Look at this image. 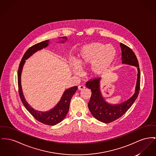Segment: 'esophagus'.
Returning a JSON list of instances; mask_svg holds the SVG:
<instances>
[{
  "instance_id": "obj_1",
  "label": "esophagus",
  "mask_w": 156,
  "mask_h": 156,
  "mask_svg": "<svg viewBox=\"0 0 156 156\" xmlns=\"http://www.w3.org/2000/svg\"><path fill=\"white\" fill-rule=\"evenodd\" d=\"M85 86L84 85H80L79 87H78V90H84L85 89Z\"/></svg>"
}]
</instances>
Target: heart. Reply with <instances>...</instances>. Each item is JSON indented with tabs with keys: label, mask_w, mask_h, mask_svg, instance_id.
Masks as SVG:
<instances>
[{
	"label": "heart",
	"mask_w": 156,
	"mask_h": 156,
	"mask_svg": "<svg viewBox=\"0 0 156 156\" xmlns=\"http://www.w3.org/2000/svg\"><path fill=\"white\" fill-rule=\"evenodd\" d=\"M116 55L115 48L101 42H92L83 46L78 55L77 62H73V73L79 75L81 67L91 64V71L95 75L105 73L112 64Z\"/></svg>",
	"instance_id": "heart-1"
}]
</instances>
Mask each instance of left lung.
Here are the masks:
<instances>
[{"label":"left lung","instance_id":"8db88e82","mask_svg":"<svg viewBox=\"0 0 156 156\" xmlns=\"http://www.w3.org/2000/svg\"><path fill=\"white\" fill-rule=\"evenodd\" d=\"M122 64L137 67V79L134 94L127 101L120 104H112L107 102L103 97L100 90L101 78H95L86 83V87L91 89L92 94L88 105L92 115L97 119L104 123H110L119 119L131 107L137 98L140 91V71L137 58L134 52L126 45L120 43Z\"/></svg>","mask_w":156,"mask_h":156}]
</instances>
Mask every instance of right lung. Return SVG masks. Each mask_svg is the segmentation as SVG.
<instances>
[{
  "label": "right lung",
  "instance_id": "1",
  "mask_svg": "<svg viewBox=\"0 0 156 156\" xmlns=\"http://www.w3.org/2000/svg\"><path fill=\"white\" fill-rule=\"evenodd\" d=\"M59 38L62 39L59 42L64 43L67 41L66 37H60ZM49 40H46L45 41L39 42L34 45V46L29 48L27 52L25 53L22 57V59L20 62L19 66L18 72V82L19 93L22 102L23 104L27 108V110L34 117L35 119L38 121L46 124L48 126H54L60 122H61L66 117L69 108V105L71 100L73 94L75 93L78 89L77 86H74L71 87L65 91L62 94L60 101L55 107L48 111H39L34 110L30 107V105L26 101L25 97L23 95L22 85H21V74L23 69V65L25 63V60L28 59L37 51H40L43 48H46L49 45Z\"/></svg>",
  "mask_w": 156,
  "mask_h": 156
}]
</instances>
